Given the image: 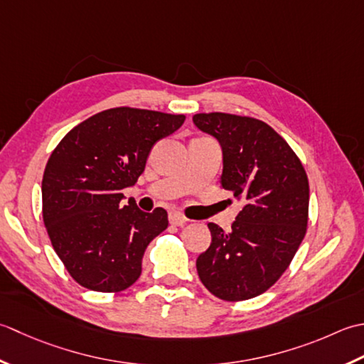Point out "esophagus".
<instances>
[{
  "label": "esophagus",
  "instance_id": "obj_1",
  "mask_svg": "<svg viewBox=\"0 0 364 364\" xmlns=\"http://www.w3.org/2000/svg\"><path fill=\"white\" fill-rule=\"evenodd\" d=\"M187 218L183 217V213H181V212H171L169 213V223L171 225H174V226H182V225H185L187 223Z\"/></svg>",
  "mask_w": 364,
  "mask_h": 364
}]
</instances>
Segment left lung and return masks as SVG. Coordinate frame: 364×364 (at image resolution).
Masks as SVG:
<instances>
[{"instance_id":"obj_1","label":"left lung","mask_w":364,"mask_h":364,"mask_svg":"<svg viewBox=\"0 0 364 364\" xmlns=\"http://www.w3.org/2000/svg\"><path fill=\"white\" fill-rule=\"evenodd\" d=\"M193 122L220 143V185L242 203L229 232L209 223L210 247L196 259L199 279L221 300L253 299L277 283L306 234L308 176L291 146L262 121L201 113Z\"/></svg>"}]
</instances>
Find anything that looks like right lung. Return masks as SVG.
I'll use <instances>...</instances> for the list:
<instances>
[{"mask_svg": "<svg viewBox=\"0 0 364 364\" xmlns=\"http://www.w3.org/2000/svg\"><path fill=\"white\" fill-rule=\"evenodd\" d=\"M183 114L111 108L73 127L51 152L42 179V215L70 277L95 292H121L141 275L144 251L168 228V213L138 209L135 185L159 139Z\"/></svg>", "mask_w": 364, "mask_h": 364, "instance_id": "right-lung-1", "label": "right lung"}]
</instances>
